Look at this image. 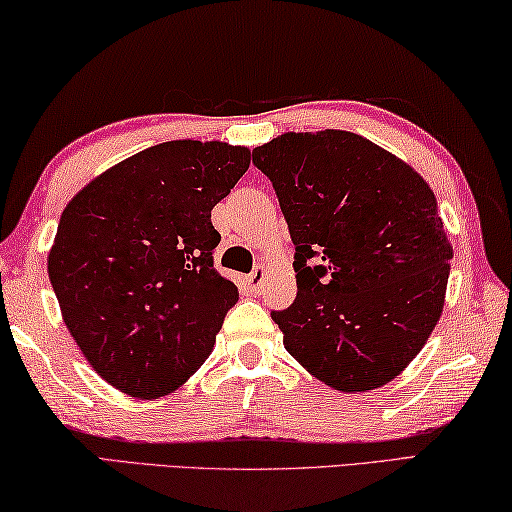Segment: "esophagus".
<instances>
[{"label": "esophagus", "instance_id": "obj_1", "mask_svg": "<svg viewBox=\"0 0 512 512\" xmlns=\"http://www.w3.org/2000/svg\"><path fill=\"white\" fill-rule=\"evenodd\" d=\"M265 276H267V270L265 265H256L254 272L247 274V286L251 292H261L263 290V283H265Z\"/></svg>", "mask_w": 512, "mask_h": 512}]
</instances>
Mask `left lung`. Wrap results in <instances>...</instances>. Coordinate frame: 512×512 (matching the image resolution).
<instances>
[{"label":"left lung","instance_id":"1","mask_svg":"<svg viewBox=\"0 0 512 512\" xmlns=\"http://www.w3.org/2000/svg\"><path fill=\"white\" fill-rule=\"evenodd\" d=\"M251 161L295 242L297 297L272 311L288 354L342 392L392 381L445 306L454 249L431 188L349 131L283 133Z\"/></svg>","mask_w":512,"mask_h":512}]
</instances>
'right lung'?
<instances>
[{
    "label": "right lung",
    "instance_id": "obj_1",
    "mask_svg": "<svg viewBox=\"0 0 512 512\" xmlns=\"http://www.w3.org/2000/svg\"><path fill=\"white\" fill-rule=\"evenodd\" d=\"M249 149L172 140L88 183L58 222L49 281L95 372L152 399L195 374L238 301L215 270L211 222L249 167Z\"/></svg>",
    "mask_w": 512,
    "mask_h": 512
}]
</instances>
